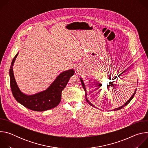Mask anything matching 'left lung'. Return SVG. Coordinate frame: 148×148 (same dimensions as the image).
Returning <instances> with one entry per match:
<instances>
[{
  "label": "left lung",
  "instance_id": "left-lung-1",
  "mask_svg": "<svg viewBox=\"0 0 148 148\" xmlns=\"http://www.w3.org/2000/svg\"><path fill=\"white\" fill-rule=\"evenodd\" d=\"M80 81H81V84H82V87H83V88H84V91H85V92H86V101H87V102L91 105V106H92V107H95V108H97V107H95V105H94L92 103H91L90 101H89V100L87 99V92H86V87H85V85H84V82H83V80H82V79L81 78H80ZM136 89L135 90V92H134V93L133 94V95H132V97L130 98V99L128 100V101H126L123 105L122 106H121V107H118V108H115V109H114V110H112V111H117V110H121V109H122V108H123L124 107H125L126 105L127 104H128V103H130V101L132 99V98H134V95H135V93H136Z\"/></svg>",
  "mask_w": 148,
  "mask_h": 148
}]
</instances>
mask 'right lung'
I'll use <instances>...</instances> for the list:
<instances>
[{"mask_svg": "<svg viewBox=\"0 0 148 148\" xmlns=\"http://www.w3.org/2000/svg\"><path fill=\"white\" fill-rule=\"evenodd\" d=\"M18 53L13 58L9 70L10 87L15 99L27 108L35 111H45L57 107L61 101L62 91L74 74V70L60 73L46 90L33 95H26L20 90L13 74V64Z\"/></svg>", "mask_w": 148, "mask_h": 148, "instance_id": "right-lung-1", "label": "right lung"}]
</instances>
